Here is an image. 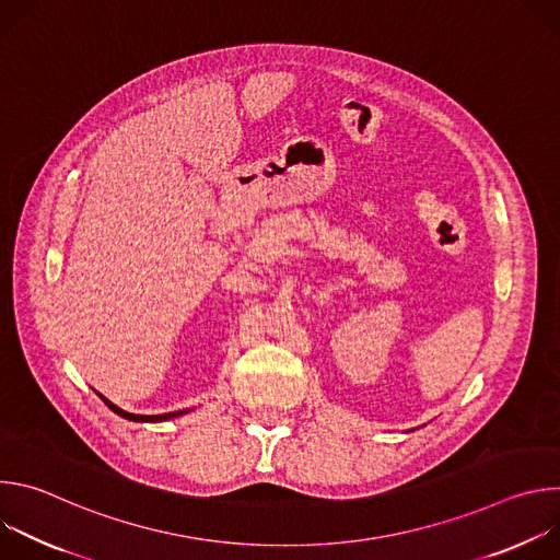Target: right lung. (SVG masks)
Listing matches in <instances>:
<instances>
[{"mask_svg":"<svg viewBox=\"0 0 560 560\" xmlns=\"http://www.w3.org/2000/svg\"><path fill=\"white\" fill-rule=\"evenodd\" d=\"M104 398V396H102ZM104 404L113 410V412H117L119 417H124V419H130V421H150V423H154V421H166V419H175V417H182V415H186L188 410H179V412H168V415H154V417H141V415H130V412H124L121 408H117L115 404H110L108 398H104Z\"/></svg>","mask_w":560,"mask_h":560,"instance_id":"add662e5","label":"right lung"}]
</instances>
